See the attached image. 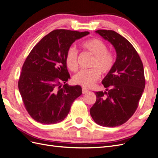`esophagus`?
<instances>
[{
    "label": "esophagus",
    "instance_id": "obj_1",
    "mask_svg": "<svg viewBox=\"0 0 158 158\" xmlns=\"http://www.w3.org/2000/svg\"><path fill=\"white\" fill-rule=\"evenodd\" d=\"M89 91L86 89H85V88H83V89H82V93H83V94H87V93H88Z\"/></svg>",
    "mask_w": 158,
    "mask_h": 158
}]
</instances>
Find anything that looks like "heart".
Segmentation results:
<instances>
[{
	"instance_id": "1",
	"label": "heart",
	"mask_w": 158,
	"mask_h": 158,
	"mask_svg": "<svg viewBox=\"0 0 158 158\" xmlns=\"http://www.w3.org/2000/svg\"><path fill=\"white\" fill-rule=\"evenodd\" d=\"M81 47L94 56L91 64L93 69L79 71L73 77V82L84 87H91L99 80V73L106 75L111 71L115 64V57L111 52L107 51L106 44L98 38L85 40ZM77 51L73 47L69 48L65 53V63L71 71L77 69Z\"/></svg>"
}]
</instances>
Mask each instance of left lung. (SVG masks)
Here are the masks:
<instances>
[{
  "mask_svg": "<svg viewBox=\"0 0 158 158\" xmlns=\"http://www.w3.org/2000/svg\"><path fill=\"white\" fill-rule=\"evenodd\" d=\"M96 33L114 47V66L102 81L106 91L95 92L96 102L90 109L95 122L103 127L123 124L136 111L145 85L142 61L128 40L111 30Z\"/></svg>",
  "mask_w": 158,
  "mask_h": 158,
  "instance_id": "8db88e82",
  "label": "left lung"
}]
</instances>
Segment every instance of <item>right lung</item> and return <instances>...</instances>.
I'll use <instances>...</instances> for the list:
<instances>
[{
  "label": "right lung",
  "instance_id": "right-lung-1",
  "mask_svg": "<svg viewBox=\"0 0 158 158\" xmlns=\"http://www.w3.org/2000/svg\"><path fill=\"white\" fill-rule=\"evenodd\" d=\"M89 34L88 31H52L28 55L18 86L26 110L35 121L44 124L60 122L74 101L82 94L81 86L65 83L70 75L64 57L76 40ZM62 82L65 83L63 86Z\"/></svg>",
  "mask_w": 158,
  "mask_h": 158
}]
</instances>
